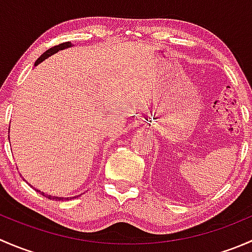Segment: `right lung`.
Listing matches in <instances>:
<instances>
[{"label":"right lung","instance_id":"obj_1","mask_svg":"<svg viewBox=\"0 0 252 252\" xmlns=\"http://www.w3.org/2000/svg\"><path fill=\"white\" fill-rule=\"evenodd\" d=\"M72 46V44H70L69 41L68 42H63V44H60V45H57V46H53V47H51L50 50H47L46 52H44L42 53L41 56H40L39 58H37L36 60V62H35V65H37L39 64V63H41L42 61H45L46 60V58H48L50 57V56H52V55H55V53H57L58 51H61V50H64V48H68V47H70ZM36 190V189H35ZM37 192H40V194H42L44 195V196H46L47 199H50V200H55V201H61V200H65L67 199L68 200V197H58V196H51V195H45L44 192H41L40 191V190H36ZM75 197V196H74ZM78 197V196H77ZM70 199V197H69Z\"/></svg>","mask_w":252,"mask_h":252}]
</instances>
